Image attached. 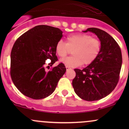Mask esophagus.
Here are the masks:
<instances>
[{
    "label": "esophagus",
    "instance_id": "esophagus-1",
    "mask_svg": "<svg viewBox=\"0 0 129 129\" xmlns=\"http://www.w3.org/2000/svg\"><path fill=\"white\" fill-rule=\"evenodd\" d=\"M70 69H71V68H70L69 67L66 66V70H70Z\"/></svg>",
    "mask_w": 129,
    "mask_h": 129
}]
</instances>
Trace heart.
Instances as JSON below:
<instances>
[{"mask_svg":"<svg viewBox=\"0 0 129 129\" xmlns=\"http://www.w3.org/2000/svg\"><path fill=\"white\" fill-rule=\"evenodd\" d=\"M72 50L73 56L62 59L60 62L69 67L91 64L98 57L101 50V42L90 35L83 33L70 35L66 43L59 40L56 43L55 51L60 57H64Z\"/></svg>","mask_w":129,"mask_h":129,"instance_id":"b5f03b06","label":"heart"}]
</instances>
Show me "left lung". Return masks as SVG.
<instances>
[{
    "instance_id": "1",
    "label": "left lung",
    "mask_w": 129,
    "mask_h": 129,
    "mask_svg": "<svg viewBox=\"0 0 129 129\" xmlns=\"http://www.w3.org/2000/svg\"><path fill=\"white\" fill-rule=\"evenodd\" d=\"M101 42V50L94 62L82 70L75 69L76 76L72 81L77 95L87 101L100 100L107 96L116 87L122 66L120 47L107 32L96 28H87Z\"/></svg>"
}]
</instances>
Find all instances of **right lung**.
Returning <instances> with one entry per match:
<instances>
[{"label": "right lung", "mask_w": 129, "mask_h": 129, "mask_svg": "<svg viewBox=\"0 0 129 129\" xmlns=\"http://www.w3.org/2000/svg\"><path fill=\"white\" fill-rule=\"evenodd\" d=\"M58 28L38 25L23 33L16 41L11 53L10 75L15 86L22 94L34 100L52 94L57 82L66 72L60 63L47 71L45 60L51 65L57 61L55 46L61 39Z\"/></svg>", "instance_id": "add662e5"}]
</instances>
